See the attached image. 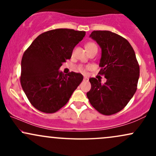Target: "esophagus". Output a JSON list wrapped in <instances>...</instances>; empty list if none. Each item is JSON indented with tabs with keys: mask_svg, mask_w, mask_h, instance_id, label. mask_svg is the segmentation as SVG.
<instances>
[{
	"mask_svg": "<svg viewBox=\"0 0 156 156\" xmlns=\"http://www.w3.org/2000/svg\"><path fill=\"white\" fill-rule=\"evenodd\" d=\"M83 80H85V81H88V80H89V78H88V77H87V76H84Z\"/></svg>",
	"mask_w": 156,
	"mask_h": 156,
	"instance_id": "esophagus-1",
	"label": "esophagus"
}]
</instances>
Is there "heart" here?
<instances>
[{
    "label": "heart",
    "mask_w": 156,
    "mask_h": 156,
    "mask_svg": "<svg viewBox=\"0 0 156 156\" xmlns=\"http://www.w3.org/2000/svg\"><path fill=\"white\" fill-rule=\"evenodd\" d=\"M93 48H97V45L94 43H93V42H88L87 44H86V48H87V51H89V50L92 49ZM89 67H84L83 66H79V67H78V70L80 71V72H82L83 73H86V71H87V69H88Z\"/></svg>",
    "instance_id": "1"
}]
</instances>
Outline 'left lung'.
Here are the masks:
<instances>
[{
    "mask_svg": "<svg viewBox=\"0 0 156 156\" xmlns=\"http://www.w3.org/2000/svg\"><path fill=\"white\" fill-rule=\"evenodd\" d=\"M89 37L102 50L99 74L106 82L89 78L92 87L87 93L91 105L102 114L112 115L120 112L137 89L139 65L135 52L127 39L109 31H94Z\"/></svg>",
    "mask_w": 156,
    "mask_h": 156,
    "instance_id": "obj_1",
    "label": "left lung"
}]
</instances>
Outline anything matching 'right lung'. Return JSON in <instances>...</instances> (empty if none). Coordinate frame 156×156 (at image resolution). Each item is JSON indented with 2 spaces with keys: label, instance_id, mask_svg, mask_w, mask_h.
I'll return each mask as SVG.
<instances>
[{
  "label": "right lung",
  "instance_id": "1",
  "mask_svg": "<svg viewBox=\"0 0 156 156\" xmlns=\"http://www.w3.org/2000/svg\"><path fill=\"white\" fill-rule=\"evenodd\" d=\"M86 32L58 28L41 34L24 52L20 83L28 101L37 110L55 113L67 104L83 80L80 73L59 72Z\"/></svg>",
  "mask_w": 156,
  "mask_h": 156
}]
</instances>
